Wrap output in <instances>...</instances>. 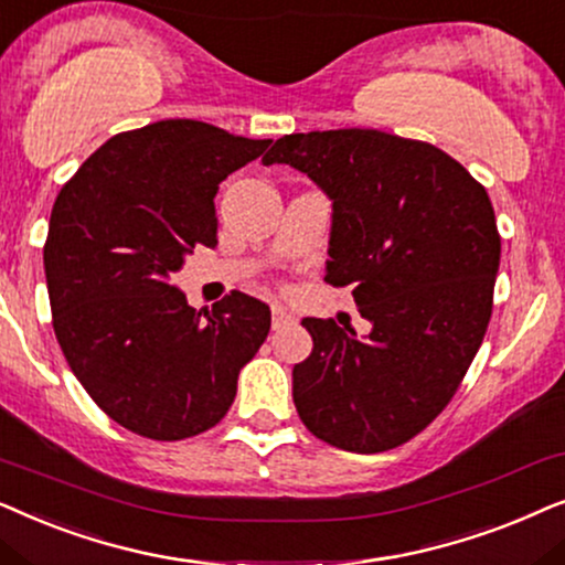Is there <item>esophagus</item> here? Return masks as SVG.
I'll return each mask as SVG.
<instances>
[{"instance_id": "esophagus-1", "label": "esophagus", "mask_w": 565, "mask_h": 565, "mask_svg": "<svg viewBox=\"0 0 565 565\" xmlns=\"http://www.w3.org/2000/svg\"><path fill=\"white\" fill-rule=\"evenodd\" d=\"M291 320H295V318H291V312L287 310V307H281V305L270 307V322H274V330L289 326Z\"/></svg>"}]
</instances>
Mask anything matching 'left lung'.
<instances>
[{"label":"left lung","mask_w":565,"mask_h":565,"mask_svg":"<svg viewBox=\"0 0 565 565\" xmlns=\"http://www.w3.org/2000/svg\"><path fill=\"white\" fill-rule=\"evenodd\" d=\"M307 172L333 201L330 287H353L372 333L305 318L295 366L302 424L338 449L374 455L447 408L483 343L501 237L486 188L439 147L377 129L289 134L263 164Z\"/></svg>","instance_id":"obj_1"}]
</instances>
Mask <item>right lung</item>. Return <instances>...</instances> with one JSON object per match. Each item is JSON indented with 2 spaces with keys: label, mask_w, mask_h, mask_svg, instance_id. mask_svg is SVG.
Instances as JSON below:
<instances>
[{
  "label": "right lung",
  "mask_w": 565,
  "mask_h": 565,
  "mask_svg": "<svg viewBox=\"0 0 565 565\" xmlns=\"http://www.w3.org/2000/svg\"><path fill=\"white\" fill-rule=\"evenodd\" d=\"M268 145L157 120L110 137L56 195L43 247L54 333L87 395L134 434L178 441L220 424L266 341V302L230 291L193 310L170 276L216 245L220 183Z\"/></svg>",
  "instance_id": "add662e5"
}]
</instances>
